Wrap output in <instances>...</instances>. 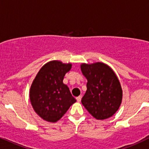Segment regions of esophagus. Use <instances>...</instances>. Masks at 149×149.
<instances>
[{
  "mask_svg": "<svg viewBox=\"0 0 149 149\" xmlns=\"http://www.w3.org/2000/svg\"><path fill=\"white\" fill-rule=\"evenodd\" d=\"M81 100V96H79L76 97V100H77V102H80Z\"/></svg>",
  "mask_w": 149,
  "mask_h": 149,
  "instance_id": "1",
  "label": "esophagus"
}]
</instances>
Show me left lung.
Here are the masks:
<instances>
[{
  "mask_svg": "<svg viewBox=\"0 0 149 149\" xmlns=\"http://www.w3.org/2000/svg\"><path fill=\"white\" fill-rule=\"evenodd\" d=\"M81 70L87 79L81 102L97 119H108L119 109L122 100L121 84L113 70L102 63L82 64Z\"/></svg>",
  "mask_w": 149,
  "mask_h": 149,
  "instance_id": "obj_1",
  "label": "left lung"
}]
</instances>
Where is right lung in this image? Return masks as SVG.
I'll return each instance as SVG.
<instances>
[{"instance_id": "right-lung-1", "label": "right lung", "mask_w": 149, "mask_h": 149, "mask_svg": "<svg viewBox=\"0 0 149 149\" xmlns=\"http://www.w3.org/2000/svg\"><path fill=\"white\" fill-rule=\"evenodd\" d=\"M70 63L57 60L44 65L33 80L30 90L31 105L36 113L49 122L60 120L76 100L63 79L71 68Z\"/></svg>"}]
</instances>
